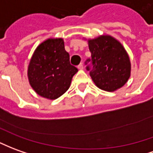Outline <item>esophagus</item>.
Wrapping results in <instances>:
<instances>
[{
  "instance_id": "obj_1",
  "label": "esophagus",
  "mask_w": 153,
  "mask_h": 153,
  "mask_svg": "<svg viewBox=\"0 0 153 153\" xmlns=\"http://www.w3.org/2000/svg\"><path fill=\"white\" fill-rule=\"evenodd\" d=\"M78 69H84V65H83V64L81 63V64H79V65H78Z\"/></svg>"
}]
</instances>
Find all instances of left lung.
<instances>
[{"mask_svg":"<svg viewBox=\"0 0 153 153\" xmlns=\"http://www.w3.org/2000/svg\"><path fill=\"white\" fill-rule=\"evenodd\" d=\"M88 45L93 64L90 76L95 85L107 92L123 87L131 75V62L123 45L108 35L88 39Z\"/></svg>","mask_w":153,"mask_h":153,"instance_id":"left-lung-1","label":"left lung"}]
</instances>
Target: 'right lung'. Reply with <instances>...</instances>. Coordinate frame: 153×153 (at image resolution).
I'll use <instances>...</instances> for the list:
<instances>
[{
  "label": "right lung",
  "instance_id": "add662e5",
  "mask_svg": "<svg viewBox=\"0 0 153 153\" xmlns=\"http://www.w3.org/2000/svg\"><path fill=\"white\" fill-rule=\"evenodd\" d=\"M78 69L69 63L62 38H49L37 46L27 70L29 83L45 99H56L69 89Z\"/></svg>",
  "mask_w": 153,
  "mask_h": 153
}]
</instances>
